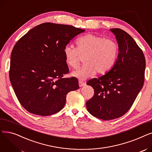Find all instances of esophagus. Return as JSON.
Returning a JSON list of instances; mask_svg holds the SVG:
<instances>
[{
	"label": "esophagus",
	"instance_id": "1",
	"mask_svg": "<svg viewBox=\"0 0 152 152\" xmlns=\"http://www.w3.org/2000/svg\"><path fill=\"white\" fill-rule=\"evenodd\" d=\"M86 84L84 82H82V81H79V87H83V86H86Z\"/></svg>",
	"mask_w": 152,
	"mask_h": 152
}]
</instances>
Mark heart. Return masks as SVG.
<instances>
[{
	"mask_svg": "<svg viewBox=\"0 0 152 152\" xmlns=\"http://www.w3.org/2000/svg\"><path fill=\"white\" fill-rule=\"evenodd\" d=\"M77 47L73 44H66L63 48L65 62L69 66L77 68L84 57V65L74 71L72 75L85 79L94 75L106 74L111 70L116 63L119 47L114 40L87 34L78 38Z\"/></svg>",
	"mask_w": 152,
	"mask_h": 152,
	"instance_id": "b5f03b06",
	"label": "heart"
}]
</instances>
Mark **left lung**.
I'll return each instance as SVG.
<instances>
[{
  "label": "left lung",
  "instance_id": "8db88e82",
  "mask_svg": "<svg viewBox=\"0 0 152 152\" xmlns=\"http://www.w3.org/2000/svg\"><path fill=\"white\" fill-rule=\"evenodd\" d=\"M115 35L119 54L108 73L87 83L94 95L86 107L94 116L111 120L123 116L132 107L144 83L145 58L140 48L126 31L110 29Z\"/></svg>",
  "mask_w": 152,
  "mask_h": 152
}]
</instances>
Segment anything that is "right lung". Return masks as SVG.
I'll return each mask as SVG.
<instances>
[{"label": "right lung", "mask_w": 152, "mask_h": 152, "mask_svg": "<svg viewBox=\"0 0 152 152\" xmlns=\"http://www.w3.org/2000/svg\"><path fill=\"white\" fill-rule=\"evenodd\" d=\"M84 29L42 23L21 37L10 57L9 76L21 105L29 113L49 116L65 105L67 94L79 89L75 77L63 78L69 68L63 48Z\"/></svg>", "instance_id": "1"}]
</instances>
